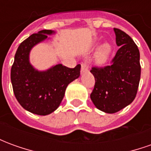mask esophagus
<instances>
[{"label": "esophagus", "instance_id": "34e87169", "mask_svg": "<svg viewBox=\"0 0 151 151\" xmlns=\"http://www.w3.org/2000/svg\"><path fill=\"white\" fill-rule=\"evenodd\" d=\"M88 71V65L86 63H82V68H81V73L83 74Z\"/></svg>", "mask_w": 151, "mask_h": 151}]
</instances>
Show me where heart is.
Here are the masks:
<instances>
[{"label":"heart","instance_id":"1","mask_svg":"<svg viewBox=\"0 0 151 151\" xmlns=\"http://www.w3.org/2000/svg\"><path fill=\"white\" fill-rule=\"evenodd\" d=\"M111 54V47L108 43L103 44L95 56V61L99 65H104Z\"/></svg>","mask_w":151,"mask_h":151}]
</instances>
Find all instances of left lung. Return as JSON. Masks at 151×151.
<instances>
[{
    "mask_svg": "<svg viewBox=\"0 0 151 151\" xmlns=\"http://www.w3.org/2000/svg\"><path fill=\"white\" fill-rule=\"evenodd\" d=\"M114 32L120 48L112 64L91 70L95 80L91 99L99 110L110 114L120 111L133 101L141 77L137 46L125 32L117 28H114Z\"/></svg>",
    "mask_w": 151,
    "mask_h": 151,
    "instance_id": "left-lung-1",
    "label": "left lung"
}]
</instances>
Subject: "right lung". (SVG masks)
I'll use <instances>...</instances> for the list:
<instances>
[{"instance_id": "right-lung-1", "label": "right lung", "mask_w": 151, "mask_h": 151, "mask_svg": "<svg viewBox=\"0 0 151 151\" xmlns=\"http://www.w3.org/2000/svg\"><path fill=\"white\" fill-rule=\"evenodd\" d=\"M55 33L43 30L25 40L18 47L11 68V82L17 100L27 111L40 116L56 111L68 85L80 76V65L70 69L57 64L40 71L30 62L31 49Z\"/></svg>"}]
</instances>
